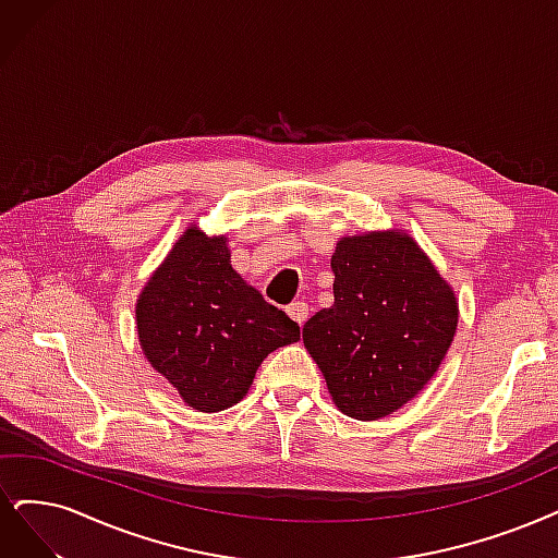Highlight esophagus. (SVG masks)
I'll list each match as a JSON object with an SVG mask.
<instances>
[{
  "mask_svg": "<svg viewBox=\"0 0 558 558\" xmlns=\"http://www.w3.org/2000/svg\"><path fill=\"white\" fill-rule=\"evenodd\" d=\"M287 315H290L299 326H303L307 319V303H303V301L292 303L290 307H287Z\"/></svg>",
  "mask_w": 558,
  "mask_h": 558,
  "instance_id": "34e87169",
  "label": "esophagus"
}]
</instances>
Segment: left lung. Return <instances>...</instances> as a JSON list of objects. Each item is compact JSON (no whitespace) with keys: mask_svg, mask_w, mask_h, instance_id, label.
<instances>
[{"mask_svg":"<svg viewBox=\"0 0 558 558\" xmlns=\"http://www.w3.org/2000/svg\"><path fill=\"white\" fill-rule=\"evenodd\" d=\"M333 305L303 326V344L342 414H393L435 377L458 331L452 287L404 230L342 236L331 257Z\"/></svg>","mask_w":558,"mask_h":558,"instance_id":"8db88e82","label":"left lung"}]
</instances>
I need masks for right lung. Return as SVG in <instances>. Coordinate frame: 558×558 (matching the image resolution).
<instances>
[{
  "label": "right lung",
  "instance_id": "1",
  "mask_svg": "<svg viewBox=\"0 0 558 558\" xmlns=\"http://www.w3.org/2000/svg\"><path fill=\"white\" fill-rule=\"evenodd\" d=\"M230 259L225 234L189 225L135 303L144 359L204 414L241 402L262 361L299 340V324L266 303Z\"/></svg>",
  "mask_w": 558,
  "mask_h": 558
}]
</instances>
